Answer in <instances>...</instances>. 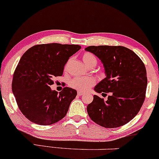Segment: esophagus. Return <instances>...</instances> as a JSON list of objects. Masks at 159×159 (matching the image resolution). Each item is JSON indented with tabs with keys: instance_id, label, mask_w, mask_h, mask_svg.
<instances>
[{
	"instance_id": "esophagus-1",
	"label": "esophagus",
	"mask_w": 159,
	"mask_h": 159,
	"mask_svg": "<svg viewBox=\"0 0 159 159\" xmlns=\"http://www.w3.org/2000/svg\"><path fill=\"white\" fill-rule=\"evenodd\" d=\"M83 94H84V92H82V91H78V96H81V95H83Z\"/></svg>"
}]
</instances>
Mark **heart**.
I'll use <instances>...</instances> for the list:
<instances>
[{
  "label": "heart",
  "instance_id": "b5f03b06",
  "mask_svg": "<svg viewBox=\"0 0 159 159\" xmlns=\"http://www.w3.org/2000/svg\"><path fill=\"white\" fill-rule=\"evenodd\" d=\"M82 60L86 66H89L91 62H97V59L93 54L86 53L83 55ZM96 83L95 78L93 77H77L73 78L69 82L71 88L76 89L80 91H86L93 87Z\"/></svg>",
  "mask_w": 159,
  "mask_h": 159
}]
</instances>
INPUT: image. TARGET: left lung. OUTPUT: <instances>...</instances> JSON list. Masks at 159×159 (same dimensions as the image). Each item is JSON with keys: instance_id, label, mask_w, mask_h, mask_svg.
I'll return each instance as SVG.
<instances>
[{"instance_id": "8db88e82", "label": "left lung", "mask_w": 159, "mask_h": 159, "mask_svg": "<svg viewBox=\"0 0 159 159\" xmlns=\"http://www.w3.org/2000/svg\"><path fill=\"white\" fill-rule=\"evenodd\" d=\"M85 50L100 60L106 76L94 90L102 96L109 93L106 100L93 96L87 107L89 117L106 128L128 123L144 102L147 76L143 62L134 51L122 46H89Z\"/></svg>"}]
</instances>
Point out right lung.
I'll return each instance as SVG.
<instances>
[{
    "label": "right lung",
    "instance_id": "right-lung-1",
    "mask_svg": "<svg viewBox=\"0 0 159 159\" xmlns=\"http://www.w3.org/2000/svg\"><path fill=\"white\" fill-rule=\"evenodd\" d=\"M80 45L52 43L33 46L21 57L13 75L12 90L17 105L29 121L50 125L67 114L77 91L63 88L58 93L51 90L53 78L62 76L69 57L81 49Z\"/></svg>",
    "mask_w": 159,
    "mask_h": 159
}]
</instances>
